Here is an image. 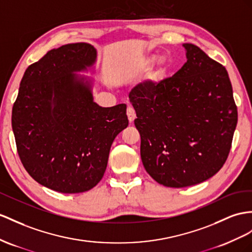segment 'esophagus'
I'll use <instances>...</instances> for the list:
<instances>
[{
    "mask_svg": "<svg viewBox=\"0 0 252 252\" xmlns=\"http://www.w3.org/2000/svg\"><path fill=\"white\" fill-rule=\"evenodd\" d=\"M126 115H127L128 121L130 122H133L135 120V118H136V113H135V109L132 106H128L126 108Z\"/></svg>",
    "mask_w": 252,
    "mask_h": 252,
    "instance_id": "1",
    "label": "esophagus"
}]
</instances>
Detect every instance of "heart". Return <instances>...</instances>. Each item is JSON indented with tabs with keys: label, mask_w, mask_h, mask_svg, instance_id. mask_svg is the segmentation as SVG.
Here are the masks:
<instances>
[{
	"label": "heart",
	"mask_w": 252,
	"mask_h": 252,
	"mask_svg": "<svg viewBox=\"0 0 252 252\" xmlns=\"http://www.w3.org/2000/svg\"><path fill=\"white\" fill-rule=\"evenodd\" d=\"M156 61H157V56L150 55V56H148L147 59H145L144 64H145L146 67H147V66H150V64L153 63ZM166 70H167L166 63H165L164 61H162V62L159 63V64H158V70L151 75V79H152L153 81H158L159 79H162V77L164 76V74L166 73Z\"/></svg>",
	"instance_id": "b5f03b06"
}]
</instances>
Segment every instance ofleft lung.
<instances>
[{
    "instance_id": "8db88e82",
    "label": "left lung",
    "mask_w": 252,
    "mask_h": 252,
    "mask_svg": "<svg viewBox=\"0 0 252 252\" xmlns=\"http://www.w3.org/2000/svg\"><path fill=\"white\" fill-rule=\"evenodd\" d=\"M183 47L188 62L178 72L158 83H139L128 94L145 169L158 183L176 189L221 169L237 124L227 70L195 44Z\"/></svg>"
}]
</instances>
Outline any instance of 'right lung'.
<instances>
[{
    "label": "right lung",
    "instance_id": "add662e5",
    "mask_svg": "<svg viewBox=\"0 0 252 252\" xmlns=\"http://www.w3.org/2000/svg\"><path fill=\"white\" fill-rule=\"evenodd\" d=\"M96 50L77 42L53 49L25 70L12 106L17 151L29 175L63 193L92 189L104 176L115 137L128 125L126 105L101 107L92 83Z\"/></svg>",
    "mask_w": 252,
    "mask_h": 252
}]
</instances>
